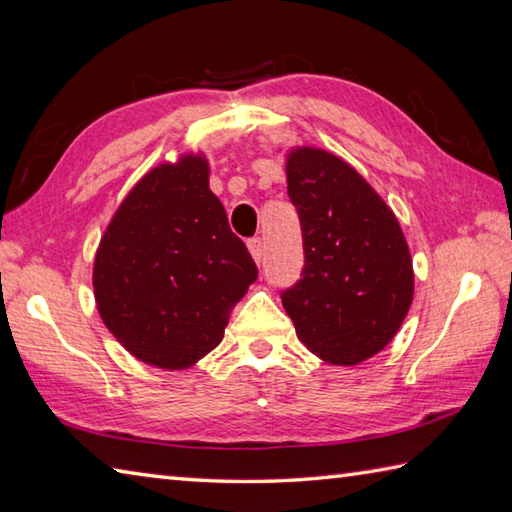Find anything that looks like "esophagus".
Instances as JSON below:
<instances>
[{
    "label": "esophagus",
    "mask_w": 512,
    "mask_h": 512,
    "mask_svg": "<svg viewBox=\"0 0 512 512\" xmlns=\"http://www.w3.org/2000/svg\"><path fill=\"white\" fill-rule=\"evenodd\" d=\"M247 247H249V254H252V258L260 265V260H263V256H265L263 238H252V241L247 243Z\"/></svg>",
    "instance_id": "1"
}]
</instances>
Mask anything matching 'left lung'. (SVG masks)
Wrapping results in <instances>:
<instances>
[{
  "label": "left lung",
  "instance_id": "obj_1",
  "mask_svg": "<svg viewBox=\"0 0 512 512\" xmlns=\"http://www.w3.org/2000/svg\"><path fill=\"white\" fill-rule=\"evenodd\" d=\"M287 190L305 241V269L283 291L296 336L329 364L351 367L395 338L413 302V260L384 198L340 156L298 145Z\"/></svg>",
  "mask_w": 512,
  "mask_h": 512
}]
</instances>
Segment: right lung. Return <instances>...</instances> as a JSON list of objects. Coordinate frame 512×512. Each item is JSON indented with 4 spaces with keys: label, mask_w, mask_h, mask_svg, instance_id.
Instances as JSON below:
<instances>
[{
    "label": "right lung",
    "mask_w": 512,
    "mask_h": 512,
    "mask_svg": "<svg viewBox=\"0 0 512 512\" xmlns=\"http://www.w3.org/2000/svg\"><path fill=\"white\" fill-rule=\"evenodd\" d=\"M258 269L210 190L205 152H185L143 174L103 232L97 311L134 358L190 369L223 340L229 314Z\"/></svg>",
    "instance_id": "obj_1"
}]
</instances>
